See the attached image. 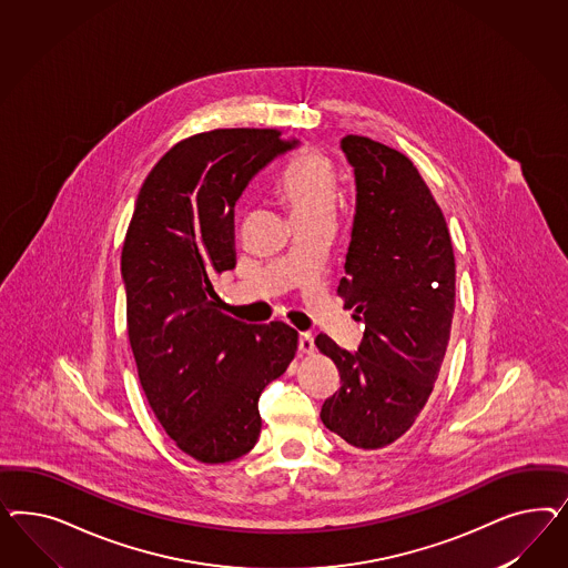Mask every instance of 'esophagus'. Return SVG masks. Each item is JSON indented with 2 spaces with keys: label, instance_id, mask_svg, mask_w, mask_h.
<instances>
[{
  "label": "esophagus",
  "instance_id": "34e87169",
  "mask_svg": "<svg viewBox=\"0 0 568 568\" xmlns=\"http://www.w3.org/2000/svg\"><path fill=\"white\" fill-rule=\"evenodd\" d=\"M297 347H300L302 354H312V352H314V337H312L310 333H300Z\"/></svg>",
  "mask_w": 568,
  "mask_h": 568
}]
</instances>
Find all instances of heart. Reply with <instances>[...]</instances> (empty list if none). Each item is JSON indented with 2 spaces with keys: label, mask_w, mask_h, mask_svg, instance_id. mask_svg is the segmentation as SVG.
I'll use <instances>...</instances> for the list:
<instances>
[{
  "label": "heart",
  "mask_w": 568,
  "mask_h": 568,
  "mask_svg": "<svg viewBox=\"0 0 568 568\" xmlns=\"http://www.w3.org/2000/svg\"><path fill=\"white\" fill-rule=\"evenodd\" d=\"M278 195L297 216H333L339 200V172L318 150L297 155L278 181Z\"/></svg>",
  "instance_id": "b5f03b06"
}]
</instances>
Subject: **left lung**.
<instances>
[{"mask_svg": "<svg viewBox=\"0 0 568 568\" xmlns=\"http://www.w3.org/2000/svg\"><path fill=\"white\" fill-rule=\"evenodd\" d=\"M356 176V214L337 293L364 323L358 352L327 335L316 347L342 385L321 418L358 449L389 446L425 408L446 356L456 262L442 207L410 158L373 139H342Z\"/></svg>", "mask_w": 568, "mask_h": 568, "instance_id": "1", "label": "left lung"}]
</instances>
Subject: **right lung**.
<instances>
[{
	"instance_id": "1",
	"label": "right lung",
	"mask_w": 568,
	"mask_h": 568,
	"mask_svg": "<svg viewBox=\"0 0 568 568\" xmlns=\"http://www.w3.org/2000/svg\"><path fill=\"white\" fill-rule=\"evenodd\" d=\"M297 141L276 129H214L172 145L139 191L122 245L126 331L155 418L191 458L221 465L258 442L262 389L297 331L223 312L216 276L235 268V204Z\"/></svg>"
}]
</instances>
